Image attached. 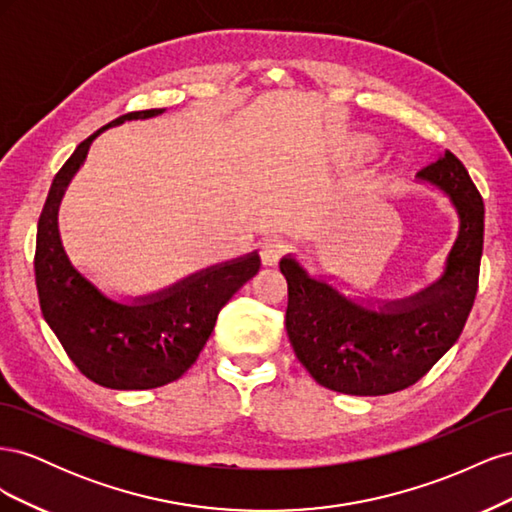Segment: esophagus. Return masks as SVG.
Returning <instances> with one entry per match:
<instances>
[{
    "instance_id": "obj_1",
    "label": "esophagus",
    "mask_w": 512,
    "mask_h": 512,
    "mask_svg": "<svg viewBox=\"0 0 512 512\" xmlns=\"http://www.w3.org/2000/svg\"><path fill=\"white\" fill-rule=\"evenodd\" d=\"M288 252V243L282 237H269L260 245V256L265 265H277Z\"/></svg>"
}]
</instances>
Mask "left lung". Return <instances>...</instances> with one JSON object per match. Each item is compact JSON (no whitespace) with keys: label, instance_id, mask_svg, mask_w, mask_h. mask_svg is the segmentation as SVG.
Wrapping results in <instances>:
<instances>
[{"label":"left lung","instance_id":"left-lung-1","mask_svg":"<svg viewBox=\"0 0 512 512\" xmlns=\"http://www.w3.org/2000/svg\"><path fill=\"white\" fill-rule=\"evenodd\" d=\"M416 177L451 198L459 218V235L442 275L421 292L363 305L309 275L297 258L280 262L288 282L286 331L292 350L312 378L331 391L374 397L408 389L466 327L483 256V198L466 166L448 149Z\"/></svg>","mask_w":512,"mask_h":512}]
</instances>
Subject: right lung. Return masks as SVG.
Masks as SVG:
<instances>
[{
    "label": "right lung",
    "instance_id": "right-lung-1",
    "mask_svg": "<svg viewBox=\"0 0 512 512\" xmlns=\"http://www.w3.org/2000/svg\"><path fill=\"white\" fill-rule=\"evenodd\" d=\"M162 113L149 108L121 115L85 138L55 175L38 220L34 269L42 316L81 374L106 389L145 391L181 378L205 348L220 309L260 269V256L252 252L123 303L106 297L70 262L57 213L89 145L123 121Z\"/></svg>",
    "mask_w": 512,
    "mask_h": 512
}]
</instances>
